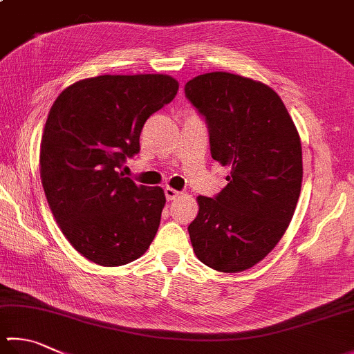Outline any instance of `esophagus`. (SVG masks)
<instances>
[{
  "label": "esophagus",
  "instance_id": "34e87169",
  "mask_svg": "<svg viewBox=\"0 0 354 354\" xmlns=\"http://www.w3.org/2000/svg\"><path fill=\"white\" fill-rule=\"evenodd\" d=\"M165 194H166V198L171 200V202H172V200H176V198H178L180 196H182V192L174 189V188H171V186H166Z\"/></svg>",
  "mask_w": 354,
  "mask_h": 354
}]
</instances>
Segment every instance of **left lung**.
Masks as SVG:
<instances>
[{
	"label": "left lung",
	"instance_id": "8db88e82",
	"mask_svg": "<svg viewBox=\"0 0 354 354\" xmlns=\"http://www.w3.org/2000/svg\"><path fill=\"white\" fill-rule=\"evenodd\" d=\"M209 128L211 156L230 166L228 185L197 197L188 226L197 259L220 272L259 263L285 234L302 186V146L296 124L270 86L230 72H209L185 84Z\"/></svg>",
	"mask_w": 354,
	"mask_h": 354
}]
</instances>
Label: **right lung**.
<instances>
[{
	"instance_id": "1",
	"label": "right lung",
	"mask_w": 354,
	"mask_h": 354,
	"mask_svg": "<svg viewBox=\"0 0 354 354\" xmlns=\"http://www.w3.org/2000/svg\"><path fill=\"white\" fill-rule=\"evenodd\" d=\"M177 91L165 73L98 75L53 102L39 146L41 183L64 237L91 262L126 265L154 240L165 191L136 185L118 169L140 151L146 120Z\"/></svg>"
}]
</instances>
